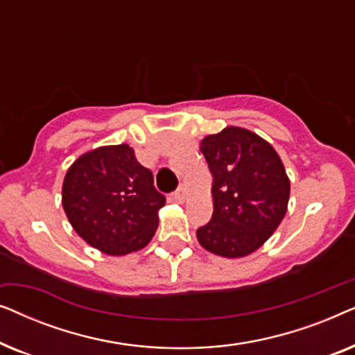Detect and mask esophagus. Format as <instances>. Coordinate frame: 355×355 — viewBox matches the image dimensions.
Returning <instances> with one entry per match:
<instances>
[{"instance_id":"34e87169","label":"esophagus","mask_w":355,"mask_h":355,"mask_svg":"<svg viewBox=\"0 0 355 355\" xmlns=\"http://www.w3.org/2000/svg\"><path fill=\"white\" fill-rule=\"evenodd\" d=\"M186 196H187V189L184 187V186H179L178 191L174 192V198H176L178 202H184V198H186Z\"/></svg>"}]
</instances>
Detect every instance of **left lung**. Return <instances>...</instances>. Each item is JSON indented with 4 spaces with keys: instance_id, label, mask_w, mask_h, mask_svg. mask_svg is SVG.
Returning <instances> with one entry per match:
<instances>
[{
    "instance_id": "8db88e82",
    "label": "left lung",
    "mask_w": 355,
    "mask_h": 355,
    "mask_svg": "<svg viewBox=\"0 0 355 355\" xmlns=\"http://www.w3.org/2000/svg\"><path fill=\"white\" fill-rule=\"evenodd\" d=\"M200 150L213 176V215L197 239L226 259L249 255L288 210L291 184L283 162L266 140L234 125L207 135Z\"/></svg>"
}]
</instances>
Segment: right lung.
<instances>
[{"instance_id":"right-lung-1","label":"right lung","mask_w":355,"mask_h":355,"mask_svg":"<svg viewBox=\"0 0 355 355\" xmlns=\"http://www.w3.org/2000/svg\"><path fill=\"white\" fill-rule=\"evenodd\" d=\"M163 193L129 145H108L72 163L62 182V208L74 231L108 255L144 249L158 227Z\"/></svg>"}]
</instances>
